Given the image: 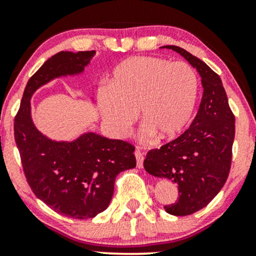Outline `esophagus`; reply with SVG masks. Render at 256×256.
<instances>
[{
  "label": "esophagus",
  "instance_id": "esophagus-1",
  "mask_svg": "<svg viewBox=\"0 0 256 256\" xmlns=\"http://www.w3.org/2000/svg\"><path fill=\"white\" fill-rule=\"evenodd\" d=\"M134 156H136V160H137V167L138 168H142L143 160H144V156H143L142 152H140V149H136V150H134Z\"/></svg>",
  "mask_w": 256,
  "mask_h": 256
}]
</instances>
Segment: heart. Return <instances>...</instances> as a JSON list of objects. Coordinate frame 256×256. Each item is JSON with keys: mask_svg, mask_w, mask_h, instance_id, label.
I'll use <instances>...</instances> for the list:
<instances>
[{"mask_svg": "<svg viewBox=\"0 0 256 256\" xmlns=\"http://www.w3.org/2000/svg\"><path fill=\"white\" fill-rule=\"evenodd\" d=\"M198 92V76L188 64L134 56L114 67L108 86L98 91V107L113 136L128 134L138 110L146 137L170 140L192 119Z\"/></svg>", "mask_w": 256, "mask_h": 256, "instance_id": "heart-1", "label": "heart"}]
</instances>
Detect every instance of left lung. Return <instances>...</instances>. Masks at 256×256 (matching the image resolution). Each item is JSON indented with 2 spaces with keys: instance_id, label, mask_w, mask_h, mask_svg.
I'll return each mask as SVG.
<instances>
[{
  "instance_id": "obj_1",
  "label": "left lung",
  "mask_w": 256,
  "mask_h": 256,
  "mask_svg": "<svg viewBox=\"0 0 256 256\" xmlns=\"http://www.w3.org/2000/svg\"><path fill=\"white\" fill-rule=\"evenodd\" d=\"M180 54L201 77V104L190 128L172 142L146 154L149 174L177 185V202L165 206L172 216H189L202 210L218 195L228 177L234 116L228 107L222 79L204 61L177 46H165Z\"/></svg>"
}]
</instances>
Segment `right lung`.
Listing matches in <instances>:
<instances>
[{
	"instance_id": "right-lung-1",
	"label": "right lung",
	"mask_w": 256,
	"mask_h": 256,
	"mask_svg": "<svg viewBox=\"0 0 256 256\" xmlns=\"http://www.w3.org/2000/svg\"><path fill=\"white\" fill-rule=\"evenodd\" d=\"M96 52H60L42 64L28 82L14 119V137L25 177L34 195L55 212L73 219H89L110 204L120 172L136 167L134 146L95 132L72 140H55L34 125L31 98L43 85L76 77Z\"/></svg>"
}]
</instances>
